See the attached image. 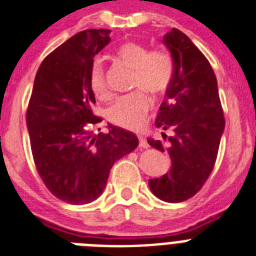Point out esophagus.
Returning <instances> with one entry per match:
<instances>
[{
  "instance_id": "34e87169",
  "label": "esophagus",
  "mask_w": 256,
  "mask_h": 256,
  "mask_svg": "<svg viewBox=\"0 0 256 256\" xmlns=\"http://www.w3.org/2000/svg\"><path fill=\"white\" fill-rule=\"evenodd\" d=\"M139 147H142V148H148V143L146 142V139L143 138V136H139Z\"/></svg>"
}]
</instances>
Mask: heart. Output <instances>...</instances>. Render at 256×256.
<instances>
[{
  "label": "heart",
  "mask_w": 256,
  "mask_h": 256,
  "mask_svg": "<svg viewBox=\"0 0 256 256\" xmlns=\"http://www.w3.org/2000/svg\"><path fill=\"white\" fill-rule=\"evenodd\" d=\"M116 56L134 68L132 88L138 90L120 97L108 110V120L120 128L138 130L144 124L152 108V100L147 92L163 96L170 90L176 78V62L164 50L150 51L147 46L132 40L118 46ZM89 85L97 98L108 100L110 97L101 60L96 59L92 63Z\"/></svg>",
  "instance_id": "obj_1"
}]
</instances>
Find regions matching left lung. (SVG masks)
I'll list each match as a JSON object with an SVG mask.
<instances>
[{
  "mask_svg": "<svg viewBox=\"0 0 256 256\" xmlns=\"http://www.w3.org/2000/svg\"><path fill=\"white\" fill-rule=\"evenodd\" d=\"M163 42L176 62V78L159 108L155 126L171 130L167 140L147 142L168 152L171 170L148 182L151 192L167 202H182L196 194L210 176L217 159L225 117L210 63L193 42L178 28Z\"/></svg>",
  "mask_w": 256,
  "mask_h": 256,
  "instance_id": "obj_1",
  "label": "left lung"
}]
</instances>
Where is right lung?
<instances>
[{"mask_svg": "<svg viewBox=\"0 0 256 256\" xmlns=\"http://www.w3.org/2000/svg\"><path fill=\"white\" fill-rule=\"evenodd\" d=\"M109 32L80 31L46 56L27 106L36 171L54 196L74 205L94 201L113 164L139 143L132 132L112 124L109 132L93 134L102 118L93 114L89 70L96 54L110 42Z\"/></svg>", "mask_w": 256, "mask_h": 256, "instance_id": "right-lung-1", "label": "right lung"}]
</instances>
